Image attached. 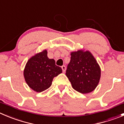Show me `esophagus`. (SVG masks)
I'll return each mask as SVG.
<instances>
[{
	"mask_svg": "<svg viewBox=\"0 0 124 124\" xmlns=\"http://www.w3.org/2000/svg\"><path fill=\"white\" fill-rule=\"evenodd\" d=\"M61 69H62V70H63V72H64L66 70V66H61Z\"/></svg>",
	"mask_w": 124,
	"mask_h": 124,
	"instance_id": "esophagus-1",
	"label": "esophagus"
}]
</instances>
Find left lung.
I'll use <instances>...</instances> for the list:
<instances>
[{"instance_id": "1", "label": "left lung", "mask_w": 124, "mask_h": 124, "mask_svg": "<svg viewBox=\"0 0 124 124\" xmlns=\"http://www.w3.org/2000/svg\"><path fill=\"white\" fill-rule=\"evenodd\" d=\"M66 75L75 90L88 94L95 89L101 76L99 64L89 50H78L70 53Z\"/></svg>"}]
</instances>
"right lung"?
<instances>
[{"instance_id":"obj_1","label":"right lung","mask_w":124,"mask_h":124,"mask_svg":"<svg viewBox=\"0 0 124 124\" xmlns=\"http://www.w3.org/2000/svg\"><path fill=\"white\" fill-rule=\"evenodd\" d=\"M62 73V69L55 64L54 59L47 56L46 49L31 56L23 70L25 80L31 89L37 93L46 90L53 79Z\"/></svg>"}]
</instances>
